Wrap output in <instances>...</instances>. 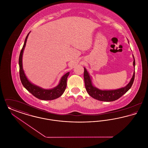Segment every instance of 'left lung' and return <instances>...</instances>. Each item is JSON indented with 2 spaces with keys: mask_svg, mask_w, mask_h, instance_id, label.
Here are the masks:
<instances>
[{
  "mask_svg": "<svg viewBox=\"0 0 148 148\" xmlns=\"http://www.w3.org/2000/svg\"><path fill=\"white\" fill-rule=\"evenodd\" d=\"M134 58L133 65L135 66V62ZM84 78L85 86L86 92L92 98L97 99L100 101H113L120 98L125 93H126L132 87L134 82L135 78V71L134 72L133 77L130 82L126 86L120 88L116 90H101L98 88L94 87L92 84L91 78L90 77L88 71L84 68Z\"/></svg>",
  "mask_w": 148,
  "mask_h": 148,
  "instance_id": "left-lung-1",
  "label": "left lung"
}]
</instances>
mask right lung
Wrapping results in <instances>:
<instances>
[{
    "mask_svg": "<svg viewBox=\"0 0 148 148\" xmlns=\"http://www.w3.org/2000/svg\"><path fill=\"white\" fill-rule=\"evenodd\" d=\"M29 33L26 36L24 44L22 48L19 55V75L21 80V83L24 87L30 92L32 94H33L34 97L37 98L44 100H54L55 99L60 97L65 91L66 87V81L67 77L69 74V72H68L62 77L60 82L59 85L56 88L52 89H44L38 86L33 84L31 83L26 77L24 71L23 69L22 65V56L23 51L26 45V42L27 40V38L28 37Z\"/></svg>",
    "mask_w": 148,
    "mask_h": 148,
    "instance_id": "obj_1",
    "label": "right lung"
}]
</instances>
